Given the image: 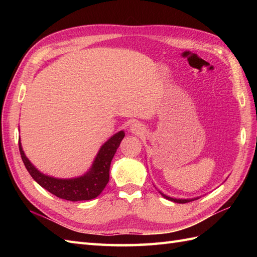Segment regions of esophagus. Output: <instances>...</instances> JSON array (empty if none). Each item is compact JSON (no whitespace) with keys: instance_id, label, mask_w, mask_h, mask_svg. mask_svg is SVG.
Listing matches in <instances>:
<instances>
[{"instance_id":"34e87169","label":"esophagus","mask_w":257,"mask_h":257,"mask_svg":"<svg viewBox=\"0 0 257 257\" xmlns=\"http://www.w3.org/2000/svg\"><path fill=\"white\" fill-rule=\"evenodd\" d=\"M130 128H132V129H130V130H132V133H134L136 135H143L145 133L144 127L140 123H138V122L133 123V125Z\"/></svg>"}]
</instances>
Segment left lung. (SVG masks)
<instances>
[{"label":"left lung","instance_id":"obj_1","mask_svg":"<svg viewBox=\"0 0 257 257\" xmlns=\"http://www.w3.org/2000/svg\"><path fill=\"white\" fill-rule=\"evenodd\" d=\"M162 194V196L163 198H166V199H168V200H170V201H173V202H177V203H188V202H190V201H194V200H196V199H187V200H183V199H173V198H170V196H167V195H165L163 193H161Z\"/></svg>","mask_w":257,"mask_h":257}]
</instances>
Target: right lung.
Returning <instances> with one entry per match:
<instances>
[{"label": "right lung", "mask_w": 257, "mask_h": 257, "mask_svg": "<svg viewBox=\"0 0 257 257\" xmlns=\"http://www.w3.org/2000/svg\"><path fill=\"white\" fill-rule=\"evenodd\" d=\"M123 137V132H119L112 136L98 152L90 171L87 172L83 177L69 180L55 179L41 173L24 155L20 141L19 148L25 168L31 174V177L41 187L52 194L56 195L59 199L68 201H84L97 198L101 193V191L105 189L109 181V169H110L111 160Z\"/></svg>", "instance_id": "obj_1"}]
</instances>
